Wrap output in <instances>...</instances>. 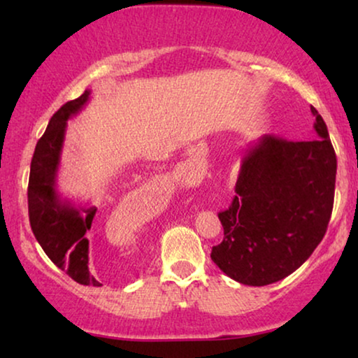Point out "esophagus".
Wrapping results in <instances>:
<instances>
[{
	"instance_id": "esophagus-1",
	"label": "esophagus",
	"mask_w": 358,
	"mask_h": 358,
	"mask_svg": "<svg viewBox=\"0 0 358 358\" xmlns=\"http://www.w3.org/2000/svg\"><path fill=\"white\" fill-rule=\"evenodd\" d=\"M205 173V159H203V151L197 150L195 153L184 161L179 166V174L182 176L185 180L190 182H199L203 178Z\"/></svg>"
}]
</instances>
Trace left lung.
<instances>
[{
    "mask_svg": "<svg viewBox=\"0 0 358 358\" xmlns=\"http://www.w3.org/2000/svg\"><path fill=\"white\" fill-rule=\"evenodd\" d=\"M317 138L264 135L244 155L236 195L224 212L212 261L243 285L264 287L295 272L324 238L334 205L337 159L322 117Z\"/></svg>",
    "mask_w": 358,
    "mask_h": 358,
    "instance_id": "obj_1",
    "label": "left lung"
}]
</instances>
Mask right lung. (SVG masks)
<instances>
[{"instance_id":"1","label":"right lung","mask_w":358,"mask_h":358,"mask_svg":"<svg viewBox=\"0 0 358 358\" xmlns=\"http://www.w3.org/2000/svg\"><path fill=\"white\" fill-rule=\"evenodd\" d=\"M90 94L91 91H85L78 99L63 104L37 141L29 174L27 203L32 233L48 259L81 285L99 287L101 283L91 275L87 267L90 241L85 236L87 229H91L97 208H76L62 200L57 192V173L66 120L85 107Z\"/></svg>"}]
</instances>
